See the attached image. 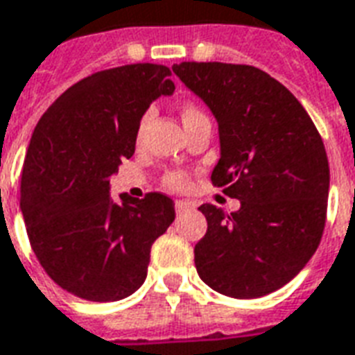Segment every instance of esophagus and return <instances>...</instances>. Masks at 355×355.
I'll return each mask as SVG.
<instances>
[{"label":"esophagus","instance_id":"1","mask_svg":"<svg viewBox=\"0 0 355 355\" xmlns=\"http://www.w3.org/2000/svg\"><path fill=\"white\" fill-rule=\"evenodd\" d=\"M196 208V205L189 201H182V199H178V201H175V210H177V214H182V212H188V210H193Z\"/></svg>","mask_w":355,"mask_h":355}]
</instances>
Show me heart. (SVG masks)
I'll use <instances>...</instances> for the list:
<instances>
[{
  "label": "heart",
  "instance_id": "b5f03b06",
  "mask_svg": "<svg viewBox=\"0 0 355 355\" xmlns=\"http://www.w3.org/2000/svg\"><path fill=\"white\" fill-rule=\"evenodd\" d=\"M180 115H182V123H184V121H188V119L191 117H197V115H202V113L197 110L196 105H184L182 110H180ZM148 119H150V115L145 113V115L141 117V121H139V126H137V141H139V139L143 137V134H145ZM164 184H166L169 189H184L186 186H188V177H186L184 173H169V175L164 177Z\"/></svg>",
  "mask_w": 355,
  "mask_h": 355
}]
</instances>
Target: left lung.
I'll use <instances>...</instances> for the list:
<instances>
[{
  "label": "left lung",
  "instance_id": "left-lung-1",
  "mask_svg": "<svg viewBox=\"0 0 355 355\" xmlns=\"http://www.w3.org/2000/svg\"><path fill=\"white\" fill-rule=\"evenodd\" d=\"M218 121L220 159L212 184L240 201L227 214L201 205L207 234L197 274L238 300L266 296L294 279L320 243L329 191L326 148L288 89L250 64H173Z\"/></svg>",
  "mask_w": 355,
  "mask_h": 355
}]
</instances>
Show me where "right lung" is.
Segmentation results:
<instances>
[{
	"mask_svg": "<svg viewBox=\"0 0 355 355\" xmlns=\"http://www.w3.org/2000/svg\"><path fill=\"white\" fill-rule=\"evenodd\" d=\"M171 70L137 63L102 70L67 89L40 117L21 171L20 210L46 274L89 302H117L147 277L150 248L175 220L164 193L110 196L132 158L148 105L175 91Z\"/></svg>",
	"mask_w": 355,
	"mask_h": 355,
	"instance_id": "add662e5",
	"label": "right lung"
}]
</instances>
